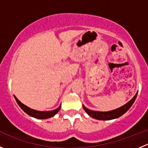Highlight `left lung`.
Segmentation results:
<instances>
[{"instance_id":"1","label":"left lung","mask_w":148,"mask_h":148,"mask_svg":"<svg viewBox=\"0 0 148 148\" xmlns=\"http://www.w3.org/2000/svg\"><path fill=\"white\" fill-rule=\"evenodd\" d=\"M136 96H137V93L135 94L134 97L129 102H128L127 103L125 104L124 105L117 108V109L112 110L110 111H107V112H100V111L91 110H89L87 108H86L84 105H83V108H84L86 112L89 116L93 118V119L102 121L112 120V119L119 118L120 116H121L122 115H123L125 112H127V111L129 110V108H130L131 107H132V105H133L135 99H136Z\"/></svg>"}]
</instances>
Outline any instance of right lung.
<instances>
[{
    "mask_svg": "<svg viewBox=\"0 0 148 148\" xmlns=\"http://www.w3.org/2000/svg\"><path fill=\"white\" fill-rule=\"evenodd\" d=\"M15 99H16V102L19 105V106L23 110L24 112H26L27 115H29V116H32V117L35 118V119H49V118H51L53 116L56 115L57 112L60 111V108H61V105H60L58 108L54 110H50V111H38L36 110H33L32 108H29V107L26 106L25 105L22 104L16 97L14 96Z\"/></svg>",
    "mask_w": 148,
    "mask_h": 148,
    "instance_id": "right-lung-1",
    "label": "right lung"
}]
</instances>
